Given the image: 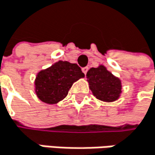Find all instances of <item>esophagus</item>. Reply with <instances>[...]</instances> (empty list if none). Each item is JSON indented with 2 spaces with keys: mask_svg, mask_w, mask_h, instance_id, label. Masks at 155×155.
Returning a JSON list of instances; mask_svg holds the SVG:
<instances>
[{
  "mask_svg": "<svg viewBox=\"0 0 155 155\" xmlns=\"http://www.w3.org/2000/svg\"><path fill=\"white\" fill-rule=\"evenodd\" d=\"M88 70H89V68H88V67H84V68L82 69V71H83V72H84V74H86V73H87Z\"/></svg>",
  "mask_w": 155,
  "mask_h": 155,
  "instance_id": "34e87169",
  "label": "esophagus"
}]
</instances>
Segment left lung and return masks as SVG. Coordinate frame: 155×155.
<instances>
[{
	"instance_id": "1",
	"label": "left lung",
	"mask_w": 155,
	"mask_h": 155,
	"mask_svg": "<svg viewBox=\"0 0 155 155\" xmlns=\"http://www.w3.org/2000/svg\"><path fill=\"white\" fill-rule=\"evenodd\" d=\"M86 78L94 95L99 100L112 102L118 98L121 83L104 66L91 68L86 73Z\"/></svg>"
}]
</instances>
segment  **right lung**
Wrapping results in <instances>:
<instances>
[{"label": "right lung", "instance_id": "obj_1", "mask_svg": "<svg viewBox=\"0 0 155 155\" xmlns=\"http://www.w3.org/2000/svg\"><path fill=\"white\" fill-rule=\"evenodd\" d=\"M84 76L77 64L60 61L38 74L35 82L37 95L47 104H56L66 97L72 84Z\"/></svg>", "mask_w": 155, "mask_h": 155}]
</instances>
